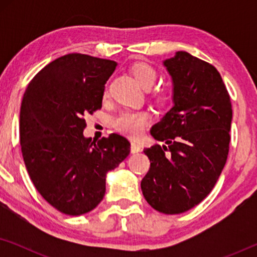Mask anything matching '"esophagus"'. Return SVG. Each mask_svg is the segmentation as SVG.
I'll return each instance as SVG.
<instances>
[{
    "instance_id": "1",
    "label": "esophagus",
    "mask_w": 257,
    "mask_h": 257,
    "mask_svg": "<svg viewBox=\"0 0 257 257\" xmlns=\"http://www.w3.org/2000/svg\"><path fill=\"white\" fill-rule=\"evenodd\" d=\"M140 151H142V147H140L137 143L132 142L131 143V152L132 153H138V152H140Z\"/></svg>"
}]
</instances>
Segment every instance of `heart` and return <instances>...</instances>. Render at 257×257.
Here are the masks:
<instances>
[{
  "label": "heart",
  "mask_w": 257,
  "mask_h": 257,
  "mask_svg": "<svg viewBox=\"0 0 257 257\" xmlns=\"http://www.w3.org/2000/svg\"><path fill=\"white\" fill-rule=\"evenodd\" d=\"M132 73L137 82L142 85L144 89H150L157 82L158 72L152 65L147 63H137L133 65ZM161 101L166 100V97L161 96ZM150 122V114L145 111H122L118 117L114 118L113 126L114 128L122 135H126L131 138H138L142 136L144 130Z\"/></svg>",
  "instance_id": "1"
}]
</instances>
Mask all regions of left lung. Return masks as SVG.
Wrapping results in <instances>:
<instances>
[{
	"label": "left lung",
	"mask_w": 257,
	"mask_h": 257,
	"mask_svg": "<svg viewBox=\"0 0 257 257\" xmlns=\"http://www.w3.org/2000/svg\"><path fill=\"white\" fill-rule=\"evenodd\" d=\"M164 65L173 79L174 106L151 130L167 146L144 150L151 166L142 180L158 212L180 214L212 192L226 165L233 117L230 97L212 64L178 51Z\"/></svg>",
	"instance_id": "left-lung-1"
}]
</instances>
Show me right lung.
Segmentation results:
<instances>
[{"mask_svg":"<svg viewBox=\"0 0 257 257\" xmlns=\"http://www.w3.org/2000/svg\"><path fill=\"white\" fill-rule=\"evenodd\" d=\"M117 63L83 54L62 56L28 84L20 113L24 164L38 193L66 215L96 208L105 177L130 154L112 133L93 143L83 136L85 115L101 108L105 84Z\"/></svg>","mask_w":257,"mask_h":257,"instance_id":"obj_1","label":"right lung"}]
</instances>
